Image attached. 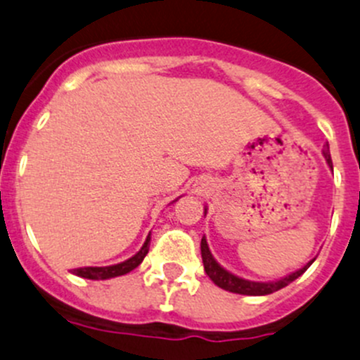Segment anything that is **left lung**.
<instances>
[{
	"instance_id": "left-lung-1",
	"label": "left lung",
	"mask_w": 360,
	"mask_h": 360,
	"mask_svg": "<svg viewBox=\"0 0 360 360\" xmlns=\"http://www.w3.org/2000/svg\"><path fill=\"white\" fill-rule=\"evenodd\" d=\"M323 158H326L327 165L333 168V161H330V154H329V147L323 148ZM201 257H202V264H205V271L206 275L212 278V282L215 285H219L220 289L229 290V292L234 294H243V296H266V294H273L276 290L283 289L289 283H292L297 276H301L306 269L311 266L313 261H309L304 268H301L300 271L292 273V275L285 276V278L278 280V282H268V283H259V282H250V280H243L234 276L233 273L226 271L220 264H217L215 259L212 257V252H210L208 243H206L205 236L201 240Z\"/></svg>"
}]
</instances>
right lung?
<instances>
[{
	"instance_id": "obj_1",
	"label": "right lung",
	"mask_w": 360,
	"mask_h": 360,
	"mask_svg": "<svg viewBox=\"0 0 360 360\" xmlns=\"http://www.w3.org/2000/svg\"><path fill=\"white\" fill-rule=\"evenodd\" d=\"M148 248H150V234H148L147 240H145L141 250L138 252L136 255H133L131 259H127V261L120 262V264H115V266H106V268H77L73 269V273L75 275L82 276V278H89V280H106V278H113V276L126 275V273L133 271L134 268H138V266L141 264L143 257L148 254Z\"/></svg>"
}]
</instances>
